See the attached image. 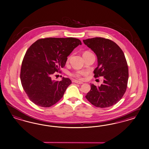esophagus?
Returning <instances> with one entry per match:
<instances>
[{"label": "esophagus", "mask_w": 149, "mask_h": 149, "mask_svg": "<svg viewBox=\"0 0 149 149\" xmlns=\"http://www.w3.org/2000/svg\"><path fill=\"white\" fill-rule=\"evenodd\" d=\"M74 82H75V83H76V84H83V82H81V81H77V80H74Z\"/></svg>", "instance_id": "esophagus-1"}]
</instances>
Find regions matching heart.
<instances>
[{
    "label": "heart",
    "mask_w": 149,
    "mask_h": 149,
    "mask_svg": "<svg viewBox=\"0 0 149 149\" xmlns=\"http://www.w3.org/2000/svg\"><path fill=\"white\" fill-rule=\"evenodd\" d=\"M91 54L90 52H88V51H86V52H85L84 53V54ZM69 59H70V57H69L68 58V61L69 60ZM86 72H84V71H78V72H74V73H72L71 74V75L72 76V77H77V78H78V79H82V76H84V75H86Z\"/></svg>",
    "instance_id": "b5f03b06"
}]
</instances>
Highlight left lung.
<instances>
[{"label": "left lung", "instance_id": "left-lung-1", "mask_svg": "<svg viewBox=\"0 0 149 149\" xmlns=\"http://www.w3.org/2000/svg\"><path fill=\"white\" fill-rule=\"evenodd\" d=\"M83 42L96 54L98 66L95 77H103V84L97 87L91 84L86 99L96 107L113 106L122 98L126 91L128 69L122 50L113 41L103 38H93Z\"/></svg>", "mask_w": 149, "mask_h": 149}]
</instances>
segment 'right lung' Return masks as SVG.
Segmentation results:
<instances>
[{"label": "right lung", "instance_id": "add662e5", "mask_svg": "<svg viewBox=\"0 0 149 149\" xmlns=\"http://www.w3.org/2000/svg\"><path fill=\"white\" fill-rule=\"evenodd\" d=\"M81 44L74 38H48L38 40L29 47L23 60L20 79L32 102L48 108L63 97L72 81L66 77L54 81L51 77L65 66L67 57Z\"/></svg>", "mask_w": 149, "mask_h": 149}]
</instances>
